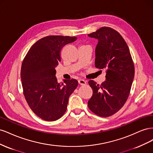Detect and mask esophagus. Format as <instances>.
<instances>
[{"instance_id":"34e87169","label":"esophagus","mask_w":153,"mask_h":153,"mask_svg":"<svg viewBox=\"0 0 153 153\" xmlns=\"http://www.w3.org/2000/svg\"><path fill=\"white\" fill-rule=\"evenodd\" d=\"M78 84H79L80 85H85L87 83H86V81H85L84 80L80 79V80H78Z\"/></svg>"}]
</instances>
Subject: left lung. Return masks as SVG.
<instances>
[{"label":"left lung","mask_w":153,"mask_h":153,"mask_svg":"<svg viewBox=\"0 0 153 153\" xmlns=\"http://www.w3.org/2000/svg\"><path fill=\"white\" fill-rule=\"evenodd\" d=\"M88 36L98 41L95 50L96 68L106 70V80L101 85L89 81L93 93L88 107L95 114L106 117L118 112L126 103L135 67L126 41L117 31L103 27Z\"/></svg>","instance_id":"left-lung-1"}]
</instances>
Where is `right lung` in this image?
Listing matches in <instances>:
<instances>
[{
  "instance_id": "obj_1",
  "label": "right lung",
  "mask_w": 153,
  "mask_h": 153,
  "mask_svg": "<svg viewBox=\"0 0 153 153\" xmlns=\"http://www.w3.org/2000/svg\"><path fill=\"white\" fill-rule=\"evenodd\" d=\"M76 39L45 37L32 46L23 61L20 76L24 96L33 112L45 121H54L62 116L69 96L78 86L75 79L64 80L61 85L55 76L62 48Z\"/></svg>"
}]
</instances>
